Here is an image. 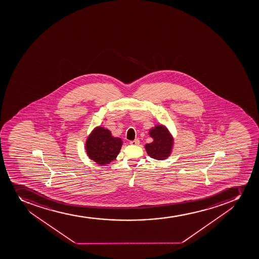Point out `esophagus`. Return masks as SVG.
I'll list each match as a JSON object with an SVG mask.
<instances>
[{
	"label": "esophagus",
	"instance_id": "1",
	"mask_svg": "<svg viewBox=\"0 0 259 259\" xmlns=\"http://www.w3.org/2000/svg\"><path fill=\"white\" fill-rule=\"evenodd\" d=\"M139 139H136L135 140H133V141H130V144H132V145H139Z\"/></svg>",
	"mask_w": 259,
	"mask_h": 259
}]
</instances>
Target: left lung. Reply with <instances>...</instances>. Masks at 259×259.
Here are the masks:
<instances>
[{
    "label": "left lung",
    "mask_w": 259,
    "mask_h": 259,
    "mask_svg": "<svg viewBox=\"0 0 259 259\" xmlns=\"http://www.w3.org/2000/svg\"><path fill=\"white\" fill-rule=\"evenodd\" d=\"M149 136L154 139L145 145L147 153L154 159L163 160L171 154L174 139L164 125H157L149 130Z\"/></svg>",
    "instance_id": "1"
}]
</instances>
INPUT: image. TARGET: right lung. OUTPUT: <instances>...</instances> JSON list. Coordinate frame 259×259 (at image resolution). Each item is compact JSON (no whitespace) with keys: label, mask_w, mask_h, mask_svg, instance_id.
I'll return each instance as SVG.
<instances>
[{"label":"right lung","mask_w":259,"mask_h":259,"mask_svg":"<svg viewBox=\"0 0 259 259\" xmlns=\"http://www.w3.org/2000/svg\"><path fill=\"white\" fill-rule=\"evenodd\" d=\"M121 146L120 138H114L108 129L98 126L88 137L85 149L90 159L103 165L115 159Z\"/></svg>","instance_id":"add662e5"}]
</instances>
